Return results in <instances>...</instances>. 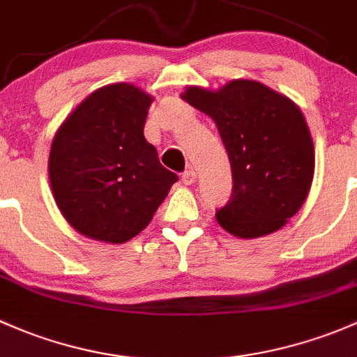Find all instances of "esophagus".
Returning <instances> with one entry per match:
<instances>
[{
	"instance_id": "34e87169",
	"label": "esophagus",
	"mask_w": 357,
	"mask_h": 357,
	"mask_svg": "<svg viewBox=\"0 0 357 357\" xmlns=\"http://www.w3.org/2000/svg\"><path fill=\"white\" fill-rule=\"evenodd\" d=\"M196 178H197V174L196 170H192V168H189V170H185L182 174V182L185 183V185H192V183L196 182Z\"/></svg>"
}]
</instances>
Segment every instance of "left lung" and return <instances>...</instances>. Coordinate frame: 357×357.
I'll list each match as a JSON object with an SVG mask.
<instances>
[{
	"instance_id": "left-lung-1",
	"label": "left lung",
	"mask_w": 357,
	"mask_h": 357,
	"mask_svg": "<svg viewBox=\"0 0 357 357\" xmlns=\"http://www.w3.org/2000/svg\"><path fill=\"white\" fill-rule=\"evenodd\" d=\"M183 101L215 120L232 167V197L216 211L222 229L256 238L282 229L310 194L314 146L303 112L258 80L216 91L189 86Z\"/></svg>"
}]
</instances>
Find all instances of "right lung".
Returning <instances> with one entry per match:
<instances>
[{"mask_svg": "<svg viewBox=\"0 0 357 357\" xmlns=\"http://www.w3.org/2000/svg\"><path fill=\"white\" fill-rule=\"evenodd\" d=\"M151 102V94L132 84H109L84 99L54 134L51 190L63 218L84 237L130 241L178 180L144 137Z\"/></svg>", "mask_w": 357, "mask_h": 357, "instance_id": "1", "label": "right lung"}]
</instances>
